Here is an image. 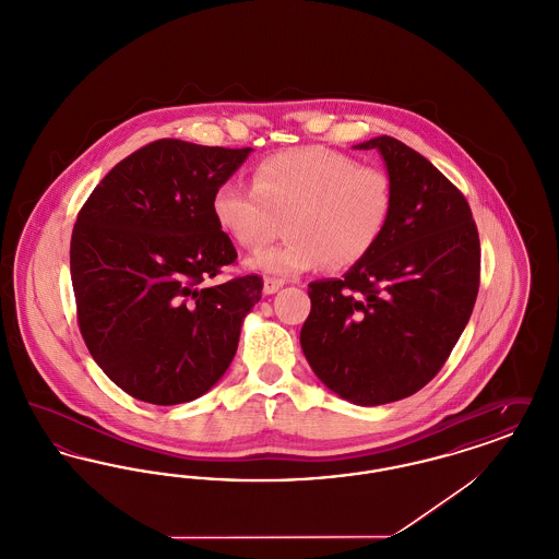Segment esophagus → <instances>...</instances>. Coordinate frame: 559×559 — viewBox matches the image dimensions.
Here are the masks:
<instances>
[{
  "instance_id": "1",
  "label": "esophagus",
  "mask_w": 559,
  "mask_h": 559,
  "mask_svg": "<svg viewBox=\"0 0 559 559\" xmlns=\"http://www.w3.org/2000/svg\"><path fill=\"white\" fill-rule=\"evenodd\" d=\"M283 285H285V281H281V278H272V276H266V278H264V293H266V295H272V293H276L278 289H283Z\"/></svg>"
}]
</instances>
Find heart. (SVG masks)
Instances as JSON below:
<instances>
[{"label": "heart", "mask_w": 559, "mask_h": 559, "mask_svg": "<svg viewBox=\"0 0 559 559\" xmlns=\"http://www.w3.org/2000/svg\"><path fill=\"white\" fill-rule=\"evenodd\" d=\"M212 212L245 249L264 247L287 219L289 239L251 255L247 266L292 278L324 264L331 270L360 264L390 226L394 187L381 167L358 165L326 146H297L260 160L253 187L217 188Z\"/></svg>", "instance_id": "heart-1"}]
</instances>
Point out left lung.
<instances>
[{
  "instance_id": "obj_1",
  "label": "left lung",
  "mask_w": 559,
  "mask_h": 559,
  "mask_svg": "<svg viewBox=\"0 0 559 559\" xmlns=\"http://www.w3.org/2000/svg\"><path fill=\"white\" fill-rule=\"evenodd\" d=\"M354 148L379 151L394 187L390 226L344 278L308 285L301 349L340 399L377 406L408 399L451 356L479 287V237L451 180L396 138Z\"/></svg>"
}]
</instances>
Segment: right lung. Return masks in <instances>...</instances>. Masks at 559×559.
<instances>
[{
  "mask_svg": "<svg viewBox=\"0 0 559 559\" xmlns=\"http://www.w3.org/2000/svg\"><path fill=\"white\" fill-rule=\"evenodd\" d=\"M251 151L155 140L117 163L81 207L71 237L81 335L135 400L199 399L237 354L264 283H205L237 260L212 201Z\"/></svg>",
  "mask_w": 559,
  "mask_h": 559,
  "instance_id": "1",
  "label": "right lung"
}]
</instances>
